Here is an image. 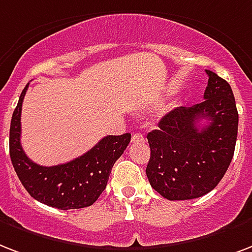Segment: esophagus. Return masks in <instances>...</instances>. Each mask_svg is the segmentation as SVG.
<instances>
[{
  "mask_svg": "<svg viewBox=\"0 0 252 252\" xmlns=\"http://www.w3.org/2000/svg\"><path fill=\"white\" fill-rule=\"evenodd\" d=\"M140 141H144V136L140 133H134L132 136V143H140Z\"/></svg>",
  "mask_w": 252,
  "mask_h": 252,
  "instance_id": "esophagus-1",
  "label": "esophagus"
}]
</instances>
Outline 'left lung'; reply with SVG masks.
<instances>
[{
    "mask_svg": "<svg viewBox=\"0 0 252 252\" xmlns=\"http://www.w3.org/2000/svg\"><path fill=\"white\" fill-rule=\"evenodd\" d=\"M209 76L203 99L165 115L147 136L151 158L147 177L157 193L170 201L207 194L223 178L233 160L238 134V111L233 90L220 76ZM201 120H207L202 128Z\"/></svg>",
    "mask_w": 252,
    "mask_h": 252,
    "instance_id": "1",
    "label": "left lung"
}]
</instances>
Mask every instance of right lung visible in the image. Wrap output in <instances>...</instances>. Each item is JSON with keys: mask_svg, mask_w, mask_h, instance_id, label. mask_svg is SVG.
Segmentation results:
<instances>
[{"mask_svg": "<svg viewBox=\"0 0 252 252\" xmlns=\"http://www.w3.org/2000/svg\"><path fill=\"white\" fill-rule=\"evenodd\" d=\"M29 84L19 96L10 123L11 164L19 181L36 201L61 210L91 206L107 186L113 164L130 141V133L105 136L83 156L66 164L42 166L25 155L21 145V111Z\"/></svg>", "mask_w": 252, "mask_h": 252, "instance_id": "right-lung-1", "label": "right lung"}]
</instances>
